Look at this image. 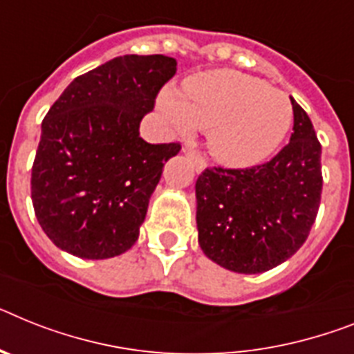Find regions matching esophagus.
<instances>
[{
    "instance_id": "obj_1",
    "label": "esophagus",
    "mask_w": 354,
    "mask_h": 354,
    "mask_svg": "<svg viewBox=\"0 0 354 354\" xmlns=\"http://www.w3.org/2000/svg\"><path fill=\"white\" fill-rule=\"evenodd\" d=\"M183 153H185L187 158H189L192 162V165H194L196 172H201L205 167H207V163H205V160L201 158L200 154L196 153L194 149H185V151H183Z\"/></svg>"
}]
</instances>
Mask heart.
Instances as JSON below:
<instances>
[{
  "mask_svg": "<svg viewBox=\"0 0 354 354\" xmlns=\"http://www.w3.org/2000/svg\"><path fill=\"white\" fill-rule=\"evenodd\" d=\"M160 109L178 135L209 131V149L218 162L246 167L277 149L290 131L293 106L283 91L239 71H207L189 79L180 93L167 88Z\"/></svg>",
  "mask_w": 354,
  "mask_h": 354,
  "instance_id": "obj_1",
  "label": "heart"
}]
</instances>
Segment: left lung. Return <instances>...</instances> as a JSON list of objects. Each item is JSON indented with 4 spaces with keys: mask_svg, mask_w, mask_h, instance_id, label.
Masks as SVG:
<instances>
[{
    "mask_svg": "<svg viewBox=\"0 0 354 354\" xmlns=\"http://www.w3.org/2000/svg\"><path fill=\"white\" fill-rule=\"evenodd\" d=\"M293 133L270 162L205 169L196 182L203 254L237 273L275 268L310 236L322 194V147L308 113L290 97Z\"/></svg>",
    "mask_w": 354,
    "mask_h": 354,
    "instance_id": "obj_1",
    "label": "left lung"
}]
</instances>
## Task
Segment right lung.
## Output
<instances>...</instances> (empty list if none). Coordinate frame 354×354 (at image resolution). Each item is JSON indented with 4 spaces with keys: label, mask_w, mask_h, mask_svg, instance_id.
I'll return each instance as SVG.
<instances>
[{
    "label": "right lung",
    "mask_w": 354,
    "mask_h": 354,
    "mask_svg": "<svg viewBox=\"0 0 354 354\" xmlns=\"http://www.w3.org/2000/svg\"><path fill=\"white\" fill-rule=\"evenodd\" d=\"M176 73L167 55H122L77 77L41 124L32 203L44 234L82 259H109L138 239L149 198L182 149L147 144L142 118Z\"/></svg>",
    "instance_id": "right-lung-1"
}]
</instances>
